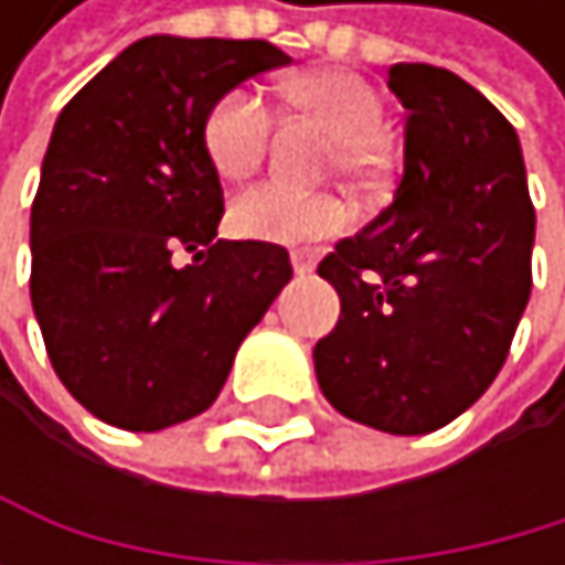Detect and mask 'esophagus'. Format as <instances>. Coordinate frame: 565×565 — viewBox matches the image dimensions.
<instances>
[{
	"label": "esophagus",
	"mask_w": 565,
	"mask_h": 565,
	"mask_svg": "<svg viewBox=\"0 0 565 565\" xmlns=\"http://www.w3.org/2000/svg\"><path fill=\"white\" fill-rule=\"evenodd\" d=\"M291 264H295V274H298V277H305V274L315 270V257L305 254V250H295V254H291Z\"/></svg>",
	"instance_id": "obj_1"
}]
</instances>
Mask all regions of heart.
Returning a JSON list of instances; mask_svg holds the SVG:
<instances>
[{"label": "heart", "instance_id": "heart-1", "mask_svg": "<svg viewBox=\"0 0 565 565\" xmlns=\"http://www.w3.org/2000/svg\"><path fill=\"white\" fill-rule=\"evenodd\" d=\"M285 97L301 115L335 138L339 166L355 172L386 141L390 121L376 87L349 71H311L285 84ZM270 115L254 90H230L213 104L203 145L223 179H247L267 151ZM342 226V206L329 196H305L288 185H254L233 200L230 230L247 241L301 244Z\"/></svg>", "mask_w": 565, "mask_h": 565}]
</instances>
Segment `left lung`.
Instances as JSON below:
<instances>
[{"label":"left lung","mask_w":565,"mask_h":565,"mask_svg":"<svg viewBox=\"0 0 565 565\" xmlns=\"http://www.w3.org/2000/svg\"><path fill=\"white\" fill-rule=\"evenodd\" d=\"M406 107L393 203L335 244L318 274L339 324L315 376L342 417L430 434L494 383L532 291L535 210L515 128L468 81L393 63Z\"/></svg>","instance_id":"8db88e82"}]
</instances>
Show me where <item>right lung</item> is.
Returning <instances> with one entry per match:
<instances>
[{
    "mask_svg": "<svg viewBox=\"0 0 565 565\" xmlns=\"http://www.w3.org/2000/svg\"><path fill=\"white\" fill-rule=\"evenodd\" d=\"M264 40L145 36L63 107L30 213V298L60 383L111 427L200 417L291 280L285 247L213 241L220 175L203 125L244 81L285 67ZM179 246L196 253L175 268Z\"/></svg>",
    "mask_w": 565,
    "mask_h": 565,
    "instance_id": "obj_1",
    "label": "right lung"
}]
</instances>
